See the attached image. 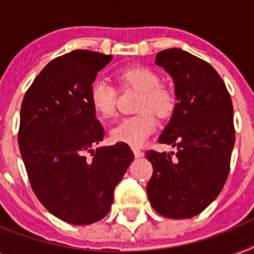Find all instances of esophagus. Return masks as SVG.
Here are the masks:
<instances>
[{
	"label": "esophagus",
	"mask_w": 254,
	"mask_h": 254,
	"mask_svg": "<svg viewBox=\"0 0 254 254\" xmlns=\"http://www.w3.org/2000/svg\"><path fill=\"white\" fill-rule=\"evenodd\" d=\"M133 153H134V155L137 158H139V157H142L143 155V151L141 150V149H138V147H133Z\"/></svg>",
	"instance_id": "obj_1"
}]
</instances>
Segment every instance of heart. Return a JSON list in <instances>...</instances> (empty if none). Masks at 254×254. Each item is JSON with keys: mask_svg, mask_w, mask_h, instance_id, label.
I'll list each match as a JSON object with an SVG mask.
<instances>
[{"mask_svg": "<svg viewBox=\"0 0 254 254\" xmlns=\"http://www.w3.org/2000/svg\"><path fill=\"white\" fill-rule=\"evenodd\" d=\"M120 85L139 92L135 111L138 115L121 120L112 127L111 138L115 142L139 146L155 129V113L158 119L173 115L177 97L171 88L161 84V77L154 69L143 65L129 67L117 73ZM89 100L95 112L104 119H111L116 113L117 92L108 81L97 79L89 89Z\"/></svg>", "mask_w": 254, "mask_h": 254, "instance_id": "b5f03b06", "label": "heart"}]
</instances>
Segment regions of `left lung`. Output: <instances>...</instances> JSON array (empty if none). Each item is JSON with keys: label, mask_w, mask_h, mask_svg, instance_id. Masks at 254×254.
I'll return each mask as SVG.
<instances>
[{"label": "left lung", "mask_w": 254, "mask_h": 254, "mask_svg": "<svg viewBox=\"0 0 254 254\" xmlns=\"http://www.w3.org/2000/svg\"><path fill=\"white\" fill-rule=\"evenodd\" d=\"M155 64L173 77L178 100L158 142L177 153L146 151L154 170L147 197L159 215L187 219L204 211L227 181L235 145L232 100L212 65L187 51L163 50Z\"/></svg>", "instance_id": "8db88e82"}]
</instances>
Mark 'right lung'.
Wrapping results in <instances>:
<instances>
[{"instance_id": "right-lung-1", "label": "right lung", "mask_w": 254, "mask_h": 254, "mask_svg": "<svg viewBox=\"0 0 254 254\" xmlns=\"http://www.w3.org/2000/svg\"><path fill=\"white\" fill-rule=\"evenodd\" d=\"M111 61L88 50L55 58L22 101L18 143L31 189L49 212L69 224L101 220L134 159L127 143L93 149L104 129L89 89Z\"/></svg>"}]
</instances>
